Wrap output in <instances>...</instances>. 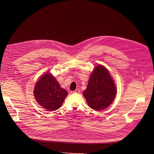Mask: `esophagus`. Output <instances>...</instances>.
<instances>
[{
  "label": "esophagus",
  "instance_id": "obj_1",
  "mask_svg": "<svg viewBox=\"0 0 154 154\" xmlns=\"http://www.w3.org/2000/svg\"><path fill=\"white\" fill-rule=\"evenodd\" d=\"M73 92H74V93H77V94H79V93H80V90H79V89H76L75 91H74Z\"/></svg>",
  "mask_w": 154,
  "mask_h": 154
}]
</instances>
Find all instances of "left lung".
<instances>
[{"mask_svg":"<svg viewBox=\"0 0 154 154\" xmlns=\"http://www.w3.org/2000/svg\"><path fill=\"white\" fill-rule=\"evenodd\" d=\"M83 95L88 106L97 111L107 108L114 101L116 86L104 66L99 65L95 67Z\"/></svg>","mask_w":154,"mask_h":154,"instance_id":"1","label":"left lung"}]
</instances>
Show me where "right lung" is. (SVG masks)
I'll return each instance as SVG.
<instances>
[{
	"mask_svg": "<svg viewBox=\"0 0 154 154\" xmlns=\"http://www.w3.org/2000/svg\"><path fill=\"white\" fill-rule=\"evenodd\" d=\"M34 97L38 103L47 111L59 109L68 95L51 74H45L37 82L34 91Z\"/></svg>",
	"mask_w": 154,
	"mask_h": 154,
	"instance_id": "obj_1",
	"label": "right lung"
}]
</instances>
